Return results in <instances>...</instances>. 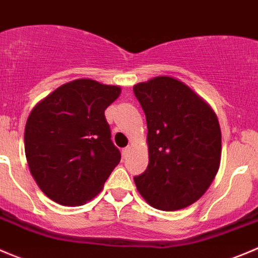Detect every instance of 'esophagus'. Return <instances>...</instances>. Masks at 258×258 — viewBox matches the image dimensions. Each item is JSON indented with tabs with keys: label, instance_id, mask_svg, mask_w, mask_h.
Listing matches in <instances>:
<instances>
[{
	"label": "esophagus",
	"instance_id": "1",
	"mask_svg": "<svg viewBox=\"0 0 258 258\" xmlns=\"http://www.w3.org/2000/svg\"><path fill=\"white\" fill-rule=\"evenodd\" d=\"M129 152H130V147H129V145H128V147L123 148V150H121V153H123V157H126V155L129 154Z\"/></svg>",
	"mask_w": 258,
	"mask_h": 258
}]
</instances>
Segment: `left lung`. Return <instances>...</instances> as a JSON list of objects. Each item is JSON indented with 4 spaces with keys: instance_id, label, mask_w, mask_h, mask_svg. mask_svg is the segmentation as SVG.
<instances>
[{
    "instance_id": "obj_1",
    "label": "left lung",
    "mask_w": 258,
    "mask_h": 258,
    "mask_svg": "<svg viewBox=\"0 0 258 258\" xmlns=\"http://www.w3.org/2000/svg\"><path fill=\"white\" fill-rule=\"evenodd\" d=\"M148 126L149 164L134 177L145 201L177 211L200 200L221 160V129L211 106L182 81L158 76L133 88Z\"/></svg>"
}]
</instances>
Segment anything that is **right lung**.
<instances>
[{"instance_id":"add662e5","label":"right lung","mask_w":258,"mask_h":258,"mask_svg":"<svg viewBox=\"0 0 258 258\" xmlns=\"http://www.w3.org/2000/svg\"><path fill=\"white\" fill-rule=\"evenodd\" d=\"M120 88L90 79L63 84L40 101L25 128L32 177L50 200L81 206L100 192L120 162L105 109Z\"/></svg>"}]
</instances>
